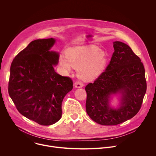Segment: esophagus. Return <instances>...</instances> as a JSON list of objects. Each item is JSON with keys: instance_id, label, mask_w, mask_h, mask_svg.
Here are the masks:
<instances>
[{"instance_id": "obj_1", "label": "esophagus", "mask_w": 156, "mask_h": 156, "mask_svg": "<svg viewBox=\"0 0 156 156\" xmlns=\"http://www.w3.org/2000/svg\"><path fill=\"white\" fill-rule=\"evenodd\" d=\"M83 86H84L83 83L81 81H76L75 83V87H76V88L82 87Z\"/></svg>"}]
</instances>
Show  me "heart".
Masks as SVG:
<instances>
[{"instance_id": "heart-1", "label": "heart", "mask_w": 156, "mask_h": 156, "mask_svg": "<svg viewBox=\"0 0 156 156\" xmlns=\"http://www.w3.org/2000/svg\"><path fill=\"white\" fill-rule=\"evenodd\" d=\"M60 65L66 72L72 67L77 69L78 76L90 80L99 75L106 65L105 53L96 46H83L70 48L60 57Z\"/></svg>"}]
</instances>
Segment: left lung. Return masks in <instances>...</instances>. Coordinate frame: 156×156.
Returning <instances> with one entry per match:
<instances>
[{"label":"left lung","mask_w":156,"mask_h":156,"mask_svg":"<svg viewBox=\"0 0 156 156\" xmlns=\"http://www.w3.org/2000/svg\"><path fill=\"white\" fill-rule=\"evenodd\" d=\"M114 52L105 71L85 87L87 115L102 125H116L135 116L146 92L145 70L140 58L127 44L114 42ZM121 93V106L110 108V94Z\"/></svg>","instance_id":"1"}]
</instances>
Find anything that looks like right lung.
<instances>
[{
    "label": "right lung",
    "instance_id": "right-lung-1",
    "mask_svg": "<svg viewBox=\"0 0 156 156\" xmlns=\"http://www.w3.org/2000/svg\"><path fill=\"white\" fill-rule=\"evenodd\" d=\"M55 42L53 38L33 41L10 66L8 91L12 100L21 115L41 125L61 119L63 99L73 89L70 77L54 70L59 54L49 50Z\"/></svg>",
    "mask_w": 156,
    "mask_h": 156
}]
</instances>
